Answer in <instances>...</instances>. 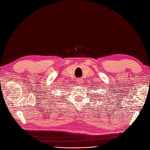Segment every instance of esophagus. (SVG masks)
<instances>
[{
  "instance_id": "obj_1",
  "label": "esophagus",
  "mask_w": 150,
  "mask_h": 150,
  "mask_svg": "<svg viewBox=\"0 0 150 150\" xmlns=\"http://www.w3.org/2000/svg\"><path fill=\"white\" fill-rule=\"evenodd\" d=\"M77 83H78L79 85H82L83 83V80L81 78H78L77 79Z\"/></svg>"
}]
</instances>
